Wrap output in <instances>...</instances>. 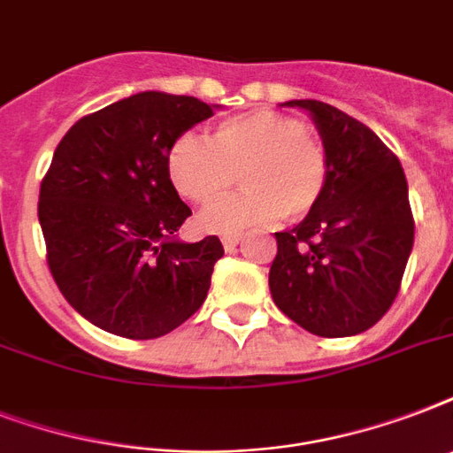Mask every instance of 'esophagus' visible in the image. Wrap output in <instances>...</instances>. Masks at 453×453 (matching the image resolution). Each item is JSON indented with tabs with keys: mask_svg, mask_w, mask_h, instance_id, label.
Returning a JSON list of instances; mask_svg holds the SVG:
<instances>
[{
	"mask_svg": "<svg viewBox=\"0 0 453 453\" xmlns=\"http://www.w3.org/2000/svg\"><path fill=\"white\" fill-rule=\"evenodd\" d=\"M240 234H223V247H226V251H233L234 247H237V244H240Z\"/></svg>",
	"mask_w": 453,
	"mask_h": 453,
	"instance_id": "34e87169",
	"label": "esophagus"
}]
</instances>
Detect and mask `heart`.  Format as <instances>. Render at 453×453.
I'll use <instances>...</instances> for the list:
<instances>
[{
    "mask_svg": "<svg viewBox=\"0 0 453 453\" xmlns=\"http://www.w3.org/2000/svg\"><path fill=\"white\" fill-rule=\"evenodd\" d=\"M171 185L192 204L226 197L240 173L244 190L202 213L209 233L270 226L303 219L324 199L331 157L322 138L298 117L277 110H249L227 117L211 131V143L195 134L178 136L166 157Z\"/></svg>",
    "mask_w": 453,
    "mask_h": 453,
    "instance_id": "heart-1",
    "label": "heart"
}]
</instances>
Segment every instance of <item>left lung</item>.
Returning <instances> with one entry per match:
<instances>
[{
    "instance_id": "obj_1",
    "label": "left lung",
    "mask_w": 453,
    "mask_h": 453,
    "mask_svg": "<svg viewBox=\"0 0 453 453\" xmlns=\"http://www.w3.org/2000/svg\"><path fill=\"white\" fill-rule=\"evenodd\" d=\"M308 110L331 157L329 188L294 230L275 233L273 301L310 334L341 338L379 322L414 247L407 176L369 127L322 101Z\"/></svg>"
}]
</instances>
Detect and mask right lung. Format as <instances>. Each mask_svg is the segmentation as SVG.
Here are the masks:
<instances>
[{
	"instance_id": "1",
	"label": "right lung",
	"mask_w": 453,
	"mask_h": 453,
	"mask_svg": "<svg viewBox=\"0 0 453 453\" xmlns=\"http://www.w3.org/2000/svg\"><path fill=\"white\" fill-rule=\"evenodd\" d=\"M213 115L192 96L143 91L81 117L39 188L46 263L80 315L115 336L159 338L192 317L223 256L216 234L185 244L190 216L166 157L183 131Z\"/></svg>"
}]
</instances>
